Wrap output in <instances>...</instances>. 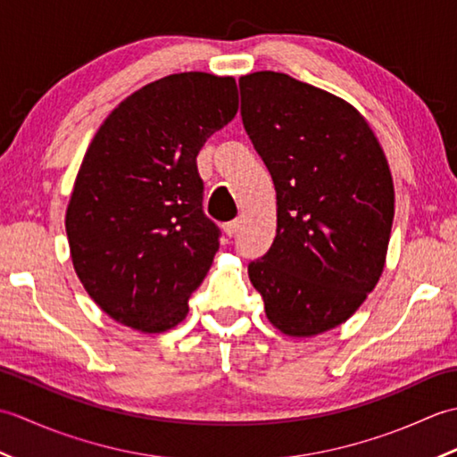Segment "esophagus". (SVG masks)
Returning <instances> with one entry per match:
<instances>
[{
    "label": "esophagus",
    "mask_w": 457,
    "mask_h": 457,
    "mask_svg": "<svg viewBox=\"0 0 457 457\" xmlns=\"http://www.w3.org/2000/svg\"><path fill=\"white\" fill-rule=\"evenodd\" d=\"M239 220H231V221H228L226 226H223V231H226V236L228 237H234L236 234H237V229H239Z\"/></svg>",
    "instance_id": "1"
}]
</instances>
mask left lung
Masks as SVG:
<instances>
[{"instance_id":"left-lung-1","label":"left lung","mask_w":457,"mask_h":457,"mask_svg":"<svg viewBox=\"0 0 457 457\" xmlns=\"http://www.w3.org/2000/svg\"><path fill=\"white\" fill-rule=\"evenodd\" d=\"M241 120L277 190V236L247 273L269 322L295 337L332 329L383 273L395 190L353 105L280 72L239 79Z\"/></svg>"}]
</instances>
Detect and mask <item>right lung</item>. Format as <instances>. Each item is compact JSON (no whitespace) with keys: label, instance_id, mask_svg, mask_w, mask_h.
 <instances>
[{"label":"right lung","instance_id":"1","mask_svg":"<svg viewBox=\"0 0 457 457\" xmlns=\"http://www.w3.org/2000/svg\"><path fill=\"white\" fill-rule=\"evenodd\" d=\"M236 113L234 79L182 72L131 94L94 135L66 236L80 283L118 322L157 334L187 318L221 236L196 157Z\"/></svg>","mask_w":457,"mask_h":457}]
</instances>
